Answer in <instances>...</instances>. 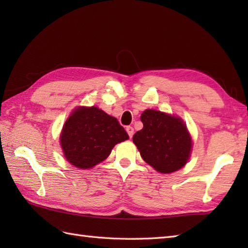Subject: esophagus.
<instances>
[{"label": "esophagus", "mask_w": 248, "mask_h": 248, "mask_svg": "<svg viewBox=\"0 0 248 248\" xmlns=\"http://www.w3.org/2000/svg\"><path fill=\"white\" fill-rule=\"evenodd\" d=\"M125 130H127V132H128V134H129V136H130V139L132 138L133 134H134V129H133L132 127H130V125H129V127L125 128Z\"/></svg>", "instance_id": "1"}]
</instances>
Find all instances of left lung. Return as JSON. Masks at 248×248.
Instances as JSON below:
<instances>
[{
  "label": "left lung",
  "instance_id": "left-lung-1",
  "mask_svg": "<svg viewBox=\"0 0 248 248\" xmlns=\"http://www.w3.org/2000/svg\"><path fill=\"white\" fill-rule=\"evenodd\" d=\"M144 127L133 135L143 160L162 173L180 170L191 156L192 138L183 120L160 110L146 109Z\"/></svg>",
  "mask_w": 248,
  "mask_h": 248
}]
</instances>
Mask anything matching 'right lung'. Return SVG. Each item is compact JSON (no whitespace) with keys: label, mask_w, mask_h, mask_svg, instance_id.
I'll return each instance as SVG.
<instances>
[{"label":"right lung","mask_w":248,"mask_h":248,"mask_svg":"<svg viewBox=\"0 0 248 248\" xmlns=\"http://www.w3.org/2000/svg\"><path fill=\"white\" fill-rule=\"evenodd\" d=\"M128 139L115 117L96 107H80L62 127L61 146L71 165L87 170L104 161L116 144Z\"/></svg>","instance_id":"1"}]
</instances>
